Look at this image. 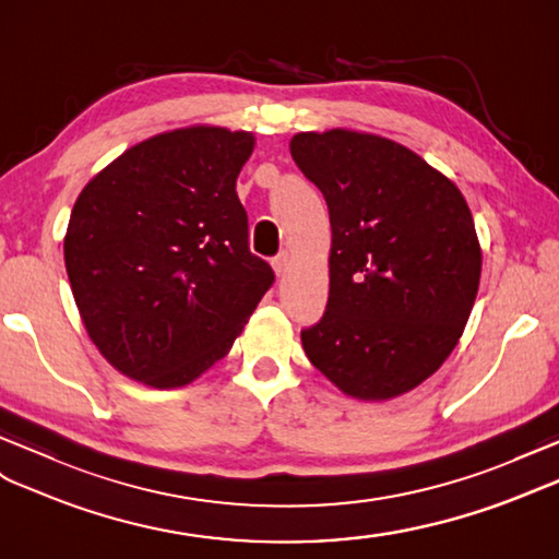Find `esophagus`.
Here are the masks:
<instances>
[{
    "label": "esophagus",
    "instance_id": "34e87169",
    "mask_svg": "<svg viewBox=\"0 0 559 559\" xmlns=\"http://www.w3.org/2000/svg\"><path fill=\"white\" fill-rule=\"evenodd\" d=\"M272 267H275L277 277H284V275H287V272H289V267H292V255H289L287 251L277 253L275 258H272Z\"/></svg>",
    "mask_w": 559,
    "mask_h": 559
}]
</instances>
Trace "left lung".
<instances>
[{
  "label": "left lung",
  "mask_w": 559,
  "mask_h": 559,
  "mask_svg": "<svg viewBox=\"0 0 559 559\" xmlns=\"http://www.w3.org/2000/svg\"><path fill=\"white\" fill-rule=\"evenodd\" d=\"M296 166L330 209V298L301 330L308 360L360 401L415 389L451 356L481 277L460 189L396 142L301 132Z\"/></svg>",
  "instance_id": "obj_1"
}]
</instances>
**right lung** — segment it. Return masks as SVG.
Masks as SVG:
<instances>
[{
	"mask_svg": "<svg viewBox=\"0 0 559 559\" xmlns=\"http://www.w3.org/2000/svg\"><path fill=\"white\" fill-rule=\"evenodd\" d=\"M253 134L187 128L128 148L80 192L63 239L87 334L116 370L185 386L225 358L275 272L235 192Z\"/></svg>",
	"mask_w": 559,
	"mask_h": 559,
	"instance_id": "right-lung-1",
	"label": "right lung"
}]
</instances>
